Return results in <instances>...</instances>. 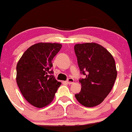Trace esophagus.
Wrapping results in <instances>:
<instances>
[{
  "mask_svg": "<svg viewBox=\"0 0 132 132\" xmlns=\"http://www.w3.org/2000/svg\"><path fill=\"white\" fill-rule=\"evenodd\" d=\"M73 81L74 80H73V78H68V80L66 81V82L69 84H72L73 83Z\"/></svg>",
  "mask_w": 132,
  "mask_h": 132,
  "instance_id": "34e87169",
  "label": "esophagus"
}]
</instances>
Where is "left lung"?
<instances>
[{"instance_id": "8db88e82", "label": "left lung", "mask_w": 132, "mask_h": 132, "mask_svg": "<svg viewBox=\"0 0 132 132\" xmlns=\"http://www.w3.org/2000/svg\"><path fill=\"white\" fill-rule=\"evenodd\" d=\"M74 51L81 73L85 76L79 80L81 89L75 97L84 106H97L114 84L117 76L114 59L106 48L95 43L76 44Z\"/></svg>"}]
</instances>
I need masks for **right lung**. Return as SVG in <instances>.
Returning <instances> with one entry per match:
<instances>
[{"instance_id":"1","label":"right lung","mask_w":132,"mask_h":132,"mask_svg":"<svg viewBox=\"0 0 132 132\" xmlns=\"http://www.w3.org/2000/svg\"><path fill=\"white\" fill-rule=\"evenodd\" d=\"M61 44L39 43L31 46L16 66V82L26 100L43 108L53 101L61 82L53 76L52 60Z\"/></svg>"}]
</instances>
